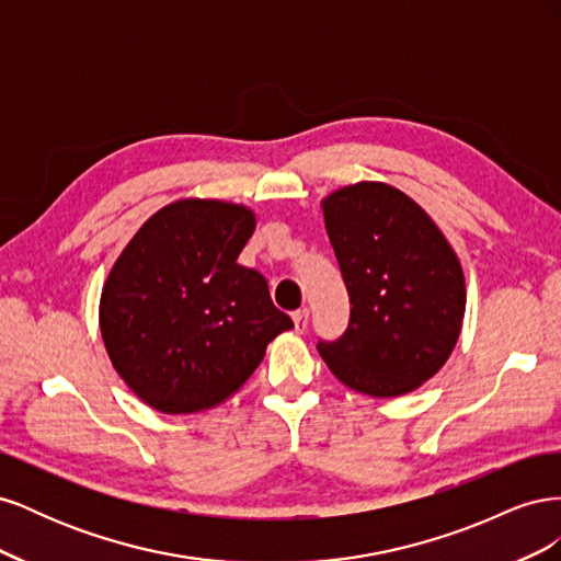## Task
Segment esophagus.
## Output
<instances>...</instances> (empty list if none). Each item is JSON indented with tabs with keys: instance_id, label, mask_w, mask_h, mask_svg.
Returning a JSON list of instances; mask_svg holds the SVG:
<instances>
[{
	"instance_id": "esophagus-1",
	"label": "esophagus",
	"mask_w": 561,
	"mask_h": 561,
	"mask_svg": "<svg viewBox=\"0 0 561 561\" xmlns=\"http://www.w3.org/2000/svg\"><path fill=\"white\" fill-rule=\"evenodd\" d=\"M293 322H295V332H307L309 328V311L307 309H299L293 313Z\"/></svg>"
}]
</instances>
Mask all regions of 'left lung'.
I'll list each match as a JSON object with an SVG mask.
<instances>
[{"label": "left lung", "instance_id": "left-lung-1", "mask_svg": "<svg viewBox=\"0 0 561 561\" xmlns=\"http://www.w3.org/2000/svg\"><path fill=\"white\" fill-rule=\"evenodd\" d=\"M322 217L351 318L336 342H318V353L358 393H412L443 369L461 334V262L428 213L383 182L332 192Z\"/></svg>", "mask_w": 561, "mask_h": 561}]
</instances>
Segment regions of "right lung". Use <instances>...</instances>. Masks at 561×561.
I'll list each match as a JSON object with an SVG mask.
<instances>
[{
	"label": "right lung",
	"mask_w": 561,
	"mask_h": 561,
	"mask_svg": "<svg viewBox=\"0 0 561 561\" xmlns=\"http://www.w3.org/2000/svg\"><path fill=\"white\" fill-rule=\"evenodd\" d=\"M252 231L245 206L182 198L151 215L114 262L100 332L116 375L151 410L225 402L293 328L260 271L236 262Z\"/></svg>",
	"instance_id": "right-lung-1"
}]
</instances>
